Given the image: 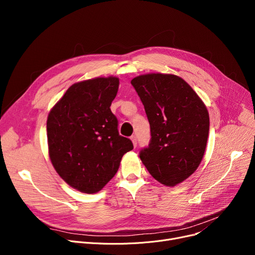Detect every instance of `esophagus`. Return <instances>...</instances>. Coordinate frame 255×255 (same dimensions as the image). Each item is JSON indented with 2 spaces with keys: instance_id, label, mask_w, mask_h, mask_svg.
Masks as SVG:
<instances>
[{
  "instance_id": "34e87169",
  "label": "esophagus",
  "mask_w": 255,
  "mask_h": 255,
  "mask_svg": "<svg viewBox=\"0 0 255 255\" xmlns=\"http://www.w3.org/2000/svg\"><path fill=\"white\" fill-rule=\"evenodd\" d=\"M130 138H131V140L133 142V145H134L135 148H136V145H137V138H136V136L135 135H132Z\"/></svg>"
}]
</instances>
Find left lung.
Wrapping results in <instances>:
<instances>
[{
    "label": "left lung",
    "instance_id": "8db88e82",
    "mask_svg": "<svg viewBox=\"0 0 255 255\" xmlns=\"http://www.w3.org/2000/svg\"><path fill=\"white\" fill-rule=\"evenodd\" d=\"M148 117L151 139L139 157L151 176L175 186L196 170L210 129L207 107L184 79L152 73L131 80Z\"/></svg>",
    "mask_w": 255,
    "mask_h": 255
}]
</instances>
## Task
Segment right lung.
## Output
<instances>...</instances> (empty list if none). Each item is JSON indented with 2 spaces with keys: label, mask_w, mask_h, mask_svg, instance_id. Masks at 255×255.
I'll return each mask as SVG.
<instances>
[{
  "label": "right lung",
  "mask_w": 255,
  "mask_h": 255,
  "mask_svg": "<svg viewBox=\"0 0 255 255\" xmlns=\"http://www.w3.org/2000/svg\"><path fill=\"white\" fill-rule=\"evenodd\" d=\"M119 78L97 77L72 85L50 111L48 152L59 176L80 192L100 191L117 173L132 141L119 134L111 105Z\"/></svg>",
  "instance_id": "add662e5"
}]
</instances>
